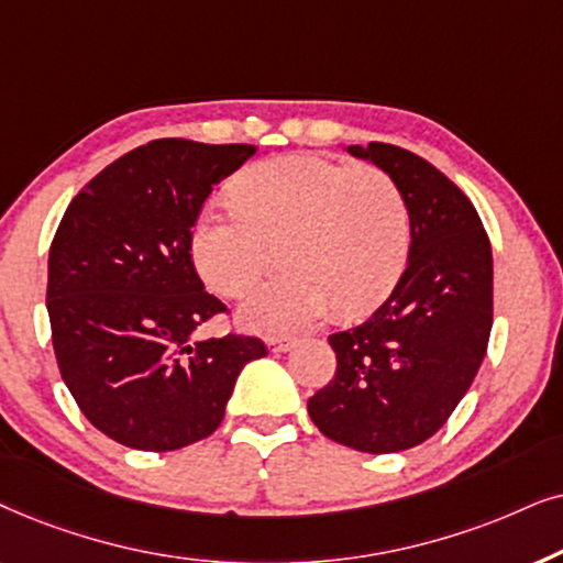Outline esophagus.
Returning a JSON list of instances; mask_svg holds the SVG:
<instances>
[{
  "label": "esophagus",
  "instance_id": "obj_1",
  "mask_svg": "<svg viewBox=\"0 0 563 563\" xmlns=\"http://www.w3.org/2000/svg\"><path fill=\"white\" fill-rule=\"evenodd\" d=\"M267 347H269V352H275V355H280V352L294 350L296 340H288V336H269Z\"/></svg>",
  "mask_w": 563,
  "mask_h": 563
}]
</instances>
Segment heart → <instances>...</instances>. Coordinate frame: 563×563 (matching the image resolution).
<instances>
[{
    "label": "heart",
    "mask_w": 563,
    "mask_h": 563,
    "mask_svg": "<svg viewBox=\"0 0 563 563\" xmlns=\"http://www.w3.org/2000/svg\"><path fill=\"white\" fill-rule=\"evenodd\" d=\"M231 195L234 206H211L195 221L192 260L213 290L242 296L280 246L286 267L242 303V321L257 332H301L332 309L360 317L407 267L411 213L384 169L286 154L246 169Z\"/></svg>",
    "instance_id": "1"
}]
</instances>
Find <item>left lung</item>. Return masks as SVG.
<instances>
[{
  "label": "left lung",
  "mask_w": 563,
  "mask_h": 563,
  "mask_svg": "<svg viewBox=\"0 0 563 563\" xmlns=\"http://www.w3.org/2000/svg\"><path fill=\"white\" fill-rule=\"evenodd\" d=\"M396 179L411 213L407 267L363 324L329 336L336 373L309 399L334 443L399 453L432 438L474 384L492 332V246L471 200L422 156L347 146Z\"/></svg>",
  "instance_id": "obj_1"
}]
</instances>
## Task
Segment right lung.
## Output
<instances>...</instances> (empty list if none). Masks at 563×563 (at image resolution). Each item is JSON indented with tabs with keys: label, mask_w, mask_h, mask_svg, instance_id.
Returning <instances> with one entry per match:
<instances>
[{
	"label": "right lung",
	"mask_w": 563,
	"mask_h": 563,
	"mask_svg": "<svg viewBox=\"0 0 563 563\" xmlns=\"http://www.w3.org/2000/svg\"><path fill=\"white\" fill-rule=\"evenodd\" d=\"M254 152L148 141L89 179L58 223L46 294L58 371L120 445L164 453L213 434L239 373L267 355L254 336H192L227 311L195 273L192 227Z\"/></svg>",
	"instance_id": "1"
}]
</instances>
